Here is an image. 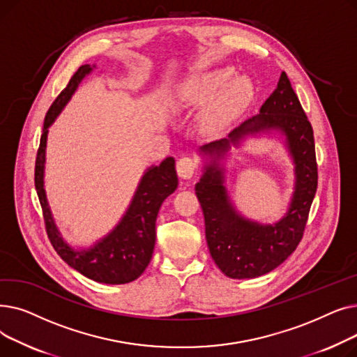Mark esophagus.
I'll list each match as a JSON object with an SVG mask.
<instances>
[{
	"mask_svg": "<svg viewBox=\"0 0 357 357\" xmlns=\"http://www.w3.org/2000/svg\"><path fill=\"white\" fill-rule=\"evenodd\" d=\"M197 171V160L183 156L176 162V172L182 179H191Z\"/></svg>",
	"mask_w": 357,
	"mask_h": 357,
	"instance_id": "34e87169",
	"label": "esophagus"
}]
</instances>
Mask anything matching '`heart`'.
<instances>
[{"label":"heart","instance_id":"b5f03b06","mask_svg":"<svg viewBox=\"0 0 357 357\" xmlns=\"http://www.w3.org/2000/svg\"><path fill=\"white\" fill-rule=\"evenodd\" d=\"M231 68H217L204 72L185 81L179 89L181 101L188 104H202L218 96L207 105L201 116V127L207 133H218L226 127L248 101L252 85L246 77H236L229 82ZM229 81L228 83L227 81ZM228 84H226L225 82Z\"/></svg>","mask_w":357,"mask_h":357}]
</instances>
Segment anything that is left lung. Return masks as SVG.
Here are the masks:
<instances>
[{"mask_svg":"<svg viewBox=\"0 0 357 357\" xmlns=\"http://www.w3.org/2000/svg\"><path fill=\"white\" fill-rule=\"evenodd\" d=\"M282 134L294 163L296 182L289 211L273 225L243 218L236 210L223 182V167L231 145L248 135ZM208 160L195 185L205 220V237L218 269L233 279H250L269 273L287 260L301 241L317 191L315 144L311 123L294 92L287 73H280L276 89L260 107L259 114L241 123L227 139L199 147Z\"/></svg>","mask_w":357,"mask_h":357,"instance_id":"obj_1","label":"left lung"}]
</instances>
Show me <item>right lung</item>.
<instances>
[{"label":"right lung","instance_id":"add662e5","mask_svg":"<svg viewBox=\"0 0 357 357\" xmlns=\"http://www.w3.org/2000/svg\"><path fill=\"white\" fill-rule=\"evenodd\" d=\"M96 69L82 65L73 73L66 88L54 100L45 117L40 146L37 150L34 185L39 197L46 231L53 249L84 276L100 284L121 285L137 279L152 259L156 241V218L162 202L178 188L175 159L166 158L159 166H150L143 174L128 208L117 226L88 249H75L62 237L50 211L45 191V163L49 127L69 102L81 81Z\"/></svg>","mask_w":357,"mask_h":357}]
</instances>
